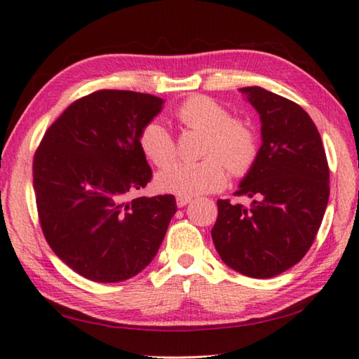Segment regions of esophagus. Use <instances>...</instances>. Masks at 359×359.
I'll return each mask as SVG.
<instances>
[{"label": "esophagus", "instance_id": "34e87169", "mask_svg": "<svg viewBox=\"0 0 359 359\" xmlns=\"http://www.w3.org/2000/svg\"><path fill=\"white\" fill-rule=\"evenodd\" d=\"M175 203H177L179 208H185L188 203H191V198H187V196H177L175 198Z\"/></svg>", "mask_w": 359, "mask_h": 359}]
</instances>
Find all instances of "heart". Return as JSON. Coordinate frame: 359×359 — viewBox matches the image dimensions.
<instances>
[{"mask_svg": "<svg viewBox=\"0 0 359 359\" xmlns=\"http://www.w3.org/2000/svg\"><path fill=\"white\" fill-rule=\"evenodd\" d=\"M175 117L187 128L204 133L201 161H175L156 174L158 190L196 196L217 191L226 182V168L233 175H244L258 154L257 136L244 121L208 96H191L182 102ZM139 147L156 166H165L175 156V144L165 126L151 120L139 133Z\"/></svg>", "mask_w": 359, "mask_h": 359, "instance_id": "1", "label": "heart"}]
</instances>
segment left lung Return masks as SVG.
I'll list each match as a JSON object with an SVG mask.
<instances>
[{"label":"left lung","mask_w":359,"mask_h":359,"mask_svg":"<svg viewBox=\"0 0 359 359\" xmlns=\"http://www.w3.org/2000/svg\"><path fill=\"white\" fill-rule=\"evenodd\" d=\"M239 92L261 121V147L236 191L252 204L218 199L212 241L231 269L269 278L299 263L313 244L330 199V168L301 106L261 87Z\"/></svg>","instance_id":"8db88e82"}]
</instances>
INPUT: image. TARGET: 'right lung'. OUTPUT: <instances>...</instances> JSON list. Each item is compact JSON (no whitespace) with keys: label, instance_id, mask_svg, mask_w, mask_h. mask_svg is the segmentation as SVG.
<instances>
[{"label":"right lung","instance_id":"obj_1","mask_svg":"<svg viewBox=\"0 0 359 359\" xmlns=\"http://www.w3.org/2000/svg\"><path fill=\"white\" fill-rule=\"evenodd\" d=\"M165 101L100 90L77 100L46 131L33 161L42 233L57 257L100 283L150 264L177 210L172 194L130 199L151 179L139 133Z\"/></svg>","mask_w":359,"mask_h":359}]
</instances>
